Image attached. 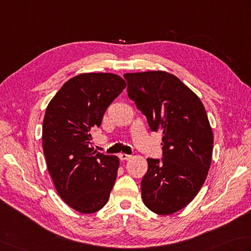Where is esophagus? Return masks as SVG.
<instances>
[{"label":"esophagus","mask_w":251,"mask_h":251,"mask_svg":"<svg viewBox=\"0 0 251 251\" xmlns=\"http://www.w3.org/2000/svg\"><path fill=\"white\" fill-rule=\"evenodd\" d=\"M119 158L121 161H127V160H129L131 156L129 154H126V153H120Z\"/></svg>","instance_id":"34e87169"}]
</instances>
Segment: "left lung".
Wrapping results in <instances>:
<instances>
[{
  "label": "left lung",
  "mask_w": 251,
  "mask_h": 251,
  "mask_svg": "<svg viewBox=\"0 0 251 251\" xmlns=\"http://www.w3.org/2000/svg\"><path fill=\"white\" fill-rule=\"evenodd\" d=\"M124 78L150 129L163 135V158L147 159L142 200L152 212L173 214L193 201L207 178L213 150L207 112L198 96L170 73H127Z\"/></svg>",
  "instance_id": "obj_1"
}]
</instances>
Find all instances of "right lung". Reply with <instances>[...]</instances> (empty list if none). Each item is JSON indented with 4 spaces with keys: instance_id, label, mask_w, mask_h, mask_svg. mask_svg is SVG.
I'll list each match as a JSON object with an SVG mask.
<instances>
[{
    "instance_id": "1",
    "label": "right lung",
    "mask_w": 251,
    "mask_h": 251,
    "mask_svg": "<svg viewBox=\"0 0 251 251\" xmlns=\"http://www.w3.org/2000/svg\"><path fill=\"white\" fill-rule=\"evenodd\" d=\"M125 87L115 74H80L64 83L44 114L42 148L48 171L60 197L80 213L104 207L114 186L120 160L93 150L91 132Z\"/></svg>"
}]
</instances>
